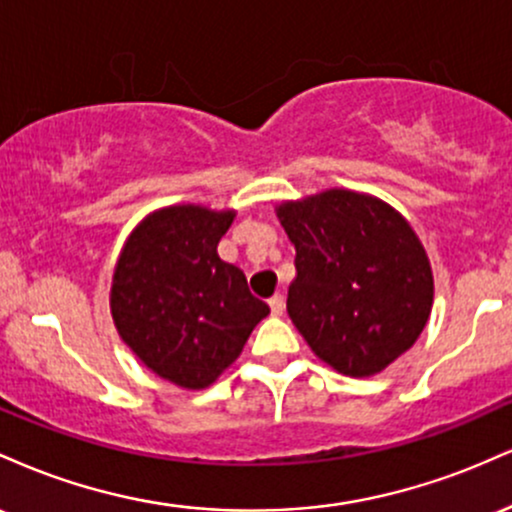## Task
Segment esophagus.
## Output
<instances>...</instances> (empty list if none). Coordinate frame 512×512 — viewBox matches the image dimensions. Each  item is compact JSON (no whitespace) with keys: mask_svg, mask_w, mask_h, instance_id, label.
I'll return each instance as SVG.
<instances>
[{"mask_svg":"<svg viewBox=\"0 0 512 512\" xmlns=\"http://www.w3.org/2000/svg\"><path fill=\"white\" fill-rule=\"evenodd\" d=\"M269 308H272V315H284V308H286V301H284V296H281V293H274L272 298H269Z\"/></svg>","mask_w":512,"mask_h":512,"instance_id":"34e87169","label":"esophagus"}]
</instances>
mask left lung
Segmentation results:
<instances>
[{"instance_id":"left-lung-1","label":"left lung","mask_w":512,"mask_h":512,"mask_svg":"<svg viewBox=\"0 0 512 512\" xmlns=\"http://www.w3.org/2000/svg\"><path fill=\"white\" fill-rule=\"evenodd\" d=\"M296 248L291 322L337 373L370 378L414 346L433 308V272L409 221L366 192L276 204Z\"/></svg>"}]
</instances>
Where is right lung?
Listing matches in <instances>:
<instances>
[{"instance_id": "add662e5", "label": "right lung", "mask_w": 512, "mask_h": 512, "mask_svg": "<svg viewBox=\"0 0 512 512\" xmlns=\"http://www.w3.org/2000/svg\"><path fill=\"white\" fill-rule=\"evenodd\" d=\"M236 211L173 204L134 226L117 257L110 313L132 354L158 378L204 390L240 356L269 305L216 252Z\"/></svg>"}]
</instances>
